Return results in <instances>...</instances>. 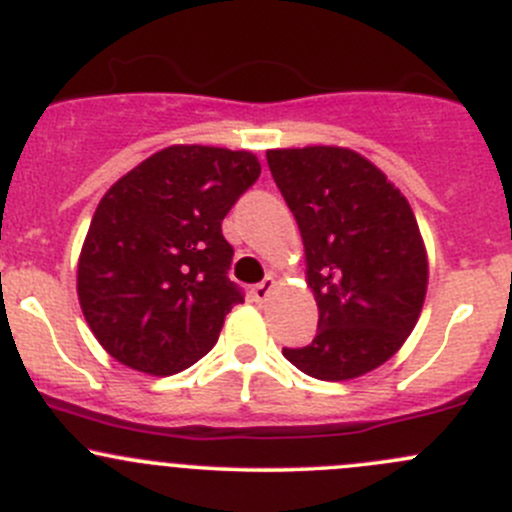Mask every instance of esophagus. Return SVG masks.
<instances>
[{
	"label": "esophagus",
	"instance_id": "esophagus-1",
	"mask_svg": "<svg viewBox=\"0 0 512 512\" xmlns=\"http://www.w3.org/2000/svg\"><path fill=\"white\" fill-rule=\"evenodd\" d=\"M272 287H275V277H265V280H262L260 285H255V287H252V294H255V299H257V302H265V299L270 297Z\"/></svg>",
	"mask_w": 512,
	"mask_h": 512
}]
</instances>
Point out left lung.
I'll list each match as a JSON object with an SVG mask.
<instances>
[{
  "mask_svg": "<svg viewBox=\"0 0 512 512\" xmlns=\"http://www.w3.org/2000/svg\"><path fill=\"white\" fill-rule=\"evenodd\" d=\"M267 165L302 232L319 307L312 342L282 354L314 379H356L399 352L421 314L428 262L414 210L349 148L267 151Z\"/></svg>",
  "mask_w": 512,
  "mask_h": 512,
  "instance_id": "obj_1",
  "label": "left lung"
}]
</instances>
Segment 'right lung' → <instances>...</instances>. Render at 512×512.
Masks as SVG:
<instances>
[{
    "label": "right lung",
    "instance_id": "1",
    "mask_svg": "<svg viewBox=\"0 0 512 512\" xmlns=\"http://www.w3.org/2000/svg\"><path fill=\"white\" fill-rule=\"evenodd\" d=\"M260 178L247 151L170 146L108 188L79 257L81 312L103 349L153 376L188 369L215 347L245 299L227 277L223 220Z\"/></svg>",
    "mask_w": 512,
    "mask_h": 512
}]
</instances>
